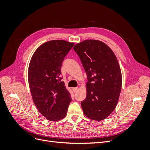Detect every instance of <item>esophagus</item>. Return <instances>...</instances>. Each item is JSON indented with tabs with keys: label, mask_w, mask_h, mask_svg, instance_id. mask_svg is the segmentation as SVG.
<instances>
[{
	"label": "esophagus",
	"mask_w": 150,
	"mask_h": 150,
	"mask_svg": "<svg viewBox=\"0 0 150 150\" xmlns=\"http://www.w3.org/2000/svg\"><path fill=\"white\" fill-rule=\"evenodd\" d=\"M72 90H73V91L74 92V93H76V92H77L78 91V87H75V88H72Z\"/></svg>",
	"instance_id": "1"
}]
</instances>
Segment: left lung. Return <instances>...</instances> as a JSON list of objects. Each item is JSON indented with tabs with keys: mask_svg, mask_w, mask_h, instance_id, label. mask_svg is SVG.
<instances>
[{
	"mask_svg": "<svg viewBox=\"0 0 150 150\" xmlns=\"http://www.w3.org/2000/svg\"><path fill=\"white\" fill-rule=\"evenodd\" d=\"M73 49L87 74V94L81 103L84 114L93 120H103L114 111L121 93L118 61L110 47L98 40H84Z\"/></svg>",
	"mask_w": 150,
	"mask_h": 150,
	"instance_id": "left-lung-1",
	"label": "left lung"
}]
</instances>
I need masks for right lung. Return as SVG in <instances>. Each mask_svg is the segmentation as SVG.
I'll use <instances>...</instances> for the list:
<instances>
[{
    "label": "right lung",
    "instance_id": "right-lung-1",
    "mask_svg": "<svg viewBox=\"0 0 150 150\" xmlns=\"http://www.w3.org/2000/svg\"><path fill=\"white\" fill-rule=\"evenodd\" d=\"M74 43L54 40L39 46L31 58L28 81L33 101L39 112L51 121L66 116L71 101L62 81L61 68Z\"/></svg>",
    "mask_w": 150,
    "mask_h": 150
}]
</instances>
